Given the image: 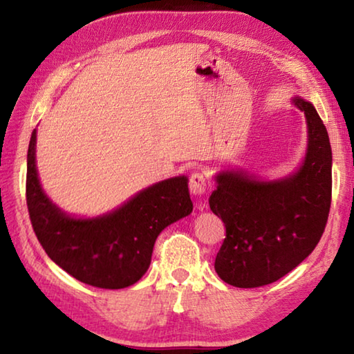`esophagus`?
I'll list each match as a JSON object with an SVG mask.
<instances>
[{
    "mask_svg": "<svg viewBox=\"0 0 354 354\" xmlns=\"http://www.w3.org/2000/svg\"><path fill=\"white\" fill-rule=\"evenodd\" d=\"M189 189L190 194L195 196L205 195L209 189V181L207 176L203 171H194L189 179Z\"/></svg>",
    "mask_w": 354,
    "mask_h": 354,
    "instance_id": "esophagus-1",
    "label": "esophagus"
}]
</instances>
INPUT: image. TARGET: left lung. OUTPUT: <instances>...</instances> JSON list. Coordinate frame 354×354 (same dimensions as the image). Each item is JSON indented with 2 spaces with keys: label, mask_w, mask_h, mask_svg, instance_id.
<instances>
[{
  "label": "left lung",
  "mask_w": 354,
  "mask_h": 354,
  "mask_svg": "<svg viewBox=\"0 0 354 354\" xmlns=\"http://www.w3.org/2000/svg\"><path fill=\"white\" fill-rule=\"evenodd\" d=\"M308 123V149L299 170L261 181L243 170L215 176L211 211L223 220L226 237L215 257L225 283L251 289L272 284L313 253L325 231L333 189L328 131L309 101L295 97Z\"/></svg>",
  "instance_id": "obj_1"
}]
</instances>
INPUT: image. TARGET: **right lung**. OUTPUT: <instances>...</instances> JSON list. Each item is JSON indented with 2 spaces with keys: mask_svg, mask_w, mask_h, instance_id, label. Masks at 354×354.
Listing matches in <instances>:
<instances>
[{
  "mask_svg": "<svg viewBox=\"0 0 354 354\" xmlns=\"http://www.w3.org/2000/svg\"><path fill=\"white\" fill-rule=\"evenodd\" d=\"M35 139L34 129L28 148L26 205L45 253L84 284L123 289L137 283L148 270L158 236L194 209L187 178L175 176L149 185L109 214L75 218L53 205L41 189Z\"/></svg>",
  "mask_w": 354,
  "mask_h": 354,
  "instance_id": "right-lung-1",
  "label": "right lung"
}]
</instances>
